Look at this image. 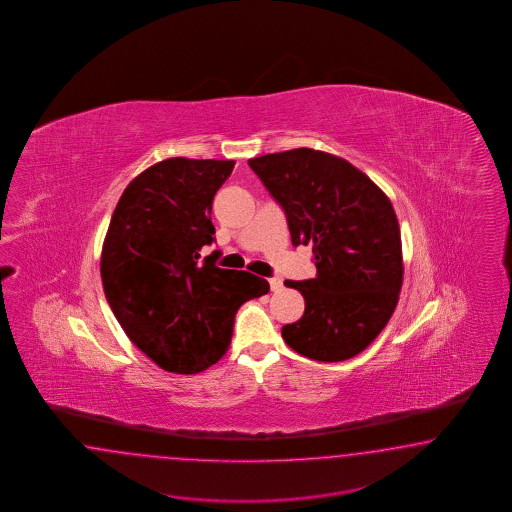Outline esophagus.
<instances>
[{
  "instance_id": "obj_1",
  "label": "esophagus",
  "mask_w": 512,
  "mask_h": 512,
  "mask_svg": "<svg viewBox=\"0 0 512 512\" xmlns=\"http://www.w3.org/2000/svg\"><path fill=\"white\" fill-rule=\"evenodd\" d=\"M268 281H270V289H272L274 293L281 291V287H283V281H281V278H270Z\"/></svg>"
}]
</instances>
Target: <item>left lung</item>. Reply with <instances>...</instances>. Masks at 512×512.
I'll return each instance as SVG.
<instances>
[{
  "label": "left lung",
  "instance_id": "left-lung-1",
  "mask_svg": "<svg viewBox=\"0 0 512 512\" xmlns=\"http://www.w3.org/2000/svg\"><path fill=\"white\" fill-rule=\"evenodd\" d=\"M283 208L293 246H313L315 278L285 285L306 300L281 328L302 357L340 362L372 343L402 289V238L387 195L349 161L310 148L248 161Z\"/></svg>",
  "mask_w": 512,
  "mask_h": 512
}]
</instances>
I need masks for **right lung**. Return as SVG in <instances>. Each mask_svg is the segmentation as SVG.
Wrapping results in <instances>:
<instances>
[{
  "label": "right lung",
  "mask_w": 512,
  "mask_h": 512,
  "mask_svg": "<svg viewBox=\"0 0 512 512\" xmlns=\"http://www.w3.org/2000/svg\"><path fill=\"white\" fill-rule=\"evenodd\" d=\"M234 161L171 157L139 174L116 204L101 255L110 310L129 340L172 373H199L225 355L238 308L270 291L249 272L225 270L212 201Z\"/></svg>",
  "instance_id": "1"
}]
</instances>
